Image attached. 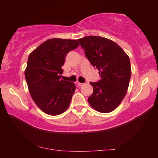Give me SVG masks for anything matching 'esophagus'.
Masks as SVG:
<instances>
[{
  "label": "esophagus",
  "instance_id": "34e87169",
  "mask_svg": "<svg viewBox=\"0 0 158 158\" xmlns=\"http://www.w3.org/2000/svg\"><path fill=\"white\" fill-rule=\"evenodd\" d=\"M83 85H84V84H82V83H79V82L77 83V85H78V86H79V87L82 86Z\"/></svg>",
  "mask_w": 158,
  "mask_h": 158
}]
</instances>
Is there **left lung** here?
<instances>
[{
	"label": "left lung",
	"instance_id": "1",
	"mask_svg": "<svg viewBox=\"0 0 158 158\" xmlns=\"http://www.w3.org/2000/svg\"><path fill=\"white\" fill-rule=\"evenodd\" d=\"M78 40L101 77L98 82L90 83L93 92L88 101L97 111H113L124 99L129 86L132 73L130 58L118 44L105 37L87 36Z\"/></svg>",
	"mask_w": 158,
	"mask_h": 158
}]
</instances>
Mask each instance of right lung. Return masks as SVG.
<instances>
[{"instance_id": "right-lung-1", "label": "right lung", "mask_w": 158, "mask_h": 158, "mask_svg": "<svg viewBox=\"0 0 158 158\" xmlns=\"http://www.w3.org/2000/svg\"><path fill=\"white\" fill-rule=\"evenodd\" d=\"M75 40L52 38L44 42L29 55L25 78L35 105L51 116L69 107L75 84L61 79L66 55L79 47Z\"/></svg>"}]
</instances>
